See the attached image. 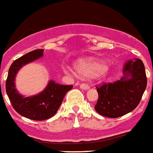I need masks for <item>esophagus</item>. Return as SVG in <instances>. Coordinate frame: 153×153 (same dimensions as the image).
<instances>
[{
    "label": "esophagus",
    "mask_w": 153,
    "mask_h": 153,
    "mask_svg": "<svg viewBox=\"0 0 153 153\" xmlns=\"http://www.w3.org/2000/svg\"><path fill=\"white\" fill-rule=\"evenodd\" d=\"M80 88L81 89H83V90H88V89L90 88V87H89L88 84H80Z\"/></svg>",
    "instance_id": "esophagus-1"
}]
</instances>
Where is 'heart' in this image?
Instances as JSON below:
<instances>
[{"label":"heart","instance_id":"1","mask_svg":"<svg viewBox=\"0 0 153 153\" xmlns=\"http://www.w3.org/2000/svg\"><path fill=\"white\" fill-rule=\"evenodd\" d=\"M76 69L79 75L84 77H92L101 73H108L110 68L104 60L96 57H86L78 61Z\"/></svg>","mask_w":153,"mask_h":153}]
</instances>
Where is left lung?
Instances as JSON below:
<instances>
[{
  "instance_id": "obj_1",
  "label": "left lung",
  "mask_w": 153,
  "mask_h": 153,
  "mask_svg": "<svg viewBox=\"0 0 153 153\" xmlns=\"http://www.w3.org/2000/svg\"><path fill=\"white\" fill-rule=\"evenodd\" d=\"M120 80L96 87L99 95L95 110L107 118H115L134 111L147 86L145 65L138 58L128 60Z\"/></svg>"
}]
</instances>
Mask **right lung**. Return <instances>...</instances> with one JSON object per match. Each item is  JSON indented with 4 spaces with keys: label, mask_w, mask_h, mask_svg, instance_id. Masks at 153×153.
Returning <instances> with one entry per match:
<instances>
[{
    "label": "right lung",
    "mask_w": 153,
    "mask_h": 153,
    "mask_svg": "<svg viewBox=\"0 0 153 153\" xmlns=\"http://www.w3.org/2000/svg\"><path fill=\"white\" fill-rule=\"evenodd\" d=\"M43 50L30 51L16 59L11 65L6 80V92L13 108L17 113L29 119L46 120L53 117L62 104L65 94L73 88V85H62L53 80L48 82L41 92L31 96H23L16 88V76L25 65L43 56Z\"/></svg>",
    "instance_id": "add662e5"
}]
</instances>
